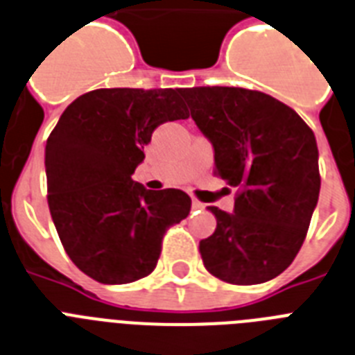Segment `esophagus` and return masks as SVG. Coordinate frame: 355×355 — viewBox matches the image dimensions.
Masks as SVG:
<instances>
[{
  "mask_svg": "<svg viewBox=\"0 0 355 355\" xmlns=\"http://www.w3.org/2000/svg\"><path fill=\"white\" fill-rule=\"evenodd\" d=\"M191 206H193V209H204V204L200 202V200H197V198H193Z\"/></svg>",
  "mask_w": 355,
  "mask_h": 355,
  "instance_id": "esophagus-1",
  "label": "esophagus"
}]
</instances>
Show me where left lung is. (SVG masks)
I'll list each match as a JSON object with an SVG mask.
<instances>
[{"instance_id": "8db88e82", "label": "left lung", "mask_w": 355, "mask_h": 355, "mask_svg": "<svg viewBox=\"0 0 355 355\" xmlns=\"http://www.w3.org/2000/svg\"><path fill=\"white\" fill-rule=\"evenodd\" d=\"M184 94L215 149L213 173L237 187L233 213L209 206L217 230L198 246L204 266L239 286L277 277L301 250L319 198L313 131L261 91L213 85Z\"/></svg>"}]
</instances>
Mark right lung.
<instances>
[{
  "label": "right lung",
  "mask_w": 355,
  "mask_h": 355,
  "mask_svg": "<svg viewBox=\"0 0 355 355\" xmlns=\"http://www.w3.org/2000/svg\"><path fill=\"white\" fill-rule=\"evenodd\" d=\"M186 89H94L47 138V200L65 252L85 275L128 284L157 266L169 227L189 215L180 189L149 191L131 175L164 122L189 116Z\"/></svg>",
  "instance_id": "obj_1"
}]
</instances>
